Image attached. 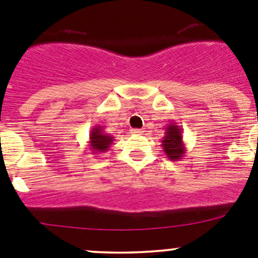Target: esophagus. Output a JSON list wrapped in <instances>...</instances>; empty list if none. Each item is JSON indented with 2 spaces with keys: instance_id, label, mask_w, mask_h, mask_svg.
Wrapping results in <instances>:
<instances>
[{
  "instance_id": "1",
  "label": "esophagus",
  "mask_w": 258,
  "mask_h": 258,
  "mask_svg": "<svg viewBox=\"0 0 258 258\" xmlns=\"http://www.w3.org/2000/svg\"><path fill=\"white\" fill-rule=\"evenodd\" d=\"M132 134H142L143 133V129H132Z\"/></svg>"
}]
</instances>
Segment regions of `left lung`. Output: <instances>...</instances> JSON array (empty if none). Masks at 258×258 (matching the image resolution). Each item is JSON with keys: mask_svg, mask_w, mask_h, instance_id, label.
I'll list each match as a JSON object with an SVG mask.
<instances>
[{"mask_svg": "<svg viewBox=\"0 0 258 258\" xmlns=\"http://www.w3.org/2000/svg\"><path fill=\"white\" fill-rule=\"evenodd\" d=\"M163 151L166 156L171 161H178L186 154V146L183 143L182 129L177 125V122L172 121L166 126L163 139H162Z\"/></svg>", "mask_w": 258, "mask_h": 258, "instance_id": "1", "label": "left lung"}]
</instances>
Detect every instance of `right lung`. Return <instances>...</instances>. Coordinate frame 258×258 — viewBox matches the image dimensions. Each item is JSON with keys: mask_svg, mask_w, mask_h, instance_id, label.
I'll return each mask as SVG.
<instances>
[{"mask_svg": "<svg viewBox=\"0 0 258 258\" xmlns=\"http://www.w3.org/2000/svg\"><path fill=\"white\" fill-rule=\"evenodd\" d=\"M112 142H114V137L105 133L104 127L101 125H95V126H92V129L90 132V141H88V146H90L88 148L91 149L92 153H105L106 151H109Z\"/></svg>", "mask_w": 258, "mask_h": 258, "instance_id": "1", "label": "right lung"}]
</instances>
